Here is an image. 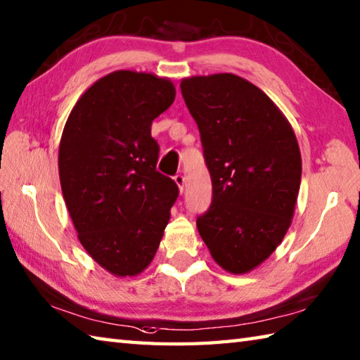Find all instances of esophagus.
Segmentation results:
<instances>
[{"mask_svg": "<svg viewBox=\"0 0 360 360\" xmlns=\"http://www.w3.org/2000/svg\"><path fill=\"white\" fill-rule=\"evenodd\" d=\"M174 182H176V186H178V188H179V192L182 193L184 192V186H186V178L182 174H176L174 176Z\"/></svg>", "mask_w": 360, "mask_h": 360, "instance_id": "1", "label": "esophagus"}]
</instances>
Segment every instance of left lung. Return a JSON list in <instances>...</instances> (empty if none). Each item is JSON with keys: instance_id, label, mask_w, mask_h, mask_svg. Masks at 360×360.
<instances>
[{"instance_id": "obj_1", "label": "left lung", "mask_w": 360, "mask_h": 360, "mask_svg": "<svg viewBox=\"0 0 360 360\" xmlns=\"http://www.w3.org/2000/svg\"><path fill=\"white\" fill-rule=\"evenodd\" d=\"M212 179L197 219L221 269L247 274L271 257L291 225L302 159L290 121L263 91L234 74L182 78Z\"/></svg>"}]
</instances>
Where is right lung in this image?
Instances as JSON below:
<instances>
[{
  "mask_svg": "<svg viewBox=\"0 0 360 360\" xmlns=\"http://www.w3.org/2000/svg\"><path fill=\"white\" fill-rule=\"evenodd\" d=\"M169 78L115 70L84 91L64 126L58 169L68 211L84 250L116 277L151 264L178 198L155 169L151 124L172 105Z\"/></svg>",
  "mask_w": 360,
  "mask_h": 360,
  "instance_id": "right-lung-1",
  "label": "right lung"
}]
</instances>
